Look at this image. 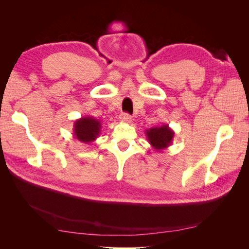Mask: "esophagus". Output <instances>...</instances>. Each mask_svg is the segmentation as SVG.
I'll use <instances>...</instances> for the list:
<instances>
[{"label":"esophagus","mask_w":249,"mask_h":249,"mask_svg":"<svg viewBox=\"0 0 249 249\" xmlns=\"http://www.w3.org/2000/svg\"><path fill=\"white\" fill-rule=\"evenodd\" d=\"M120 119H122V122L124 123H130L132 120V117L130 114H127V113H123V114L120 115Z\"/></svg>","instance_id":"1"}]
</instances>
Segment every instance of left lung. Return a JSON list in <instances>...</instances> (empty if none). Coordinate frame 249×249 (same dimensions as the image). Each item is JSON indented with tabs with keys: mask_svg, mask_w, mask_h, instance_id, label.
<instances>
[{
	"mask_svg": "<svg viewBox=\"0 0 249 249\" xmlns=\"http://www.w3.org/2000/svg\"><path fill=\"white\" fill-rule=\"evenodd\" d=\"M145 135L147 137V141L157 152L167 148L172 142L173 137H175V132H173L169 125L163 124L161 126L150 127L145 131Z\"/></svg>",
	"mask_w": 249,
	"mask_h": 249,
	"instance_id": "1",
	"label": "left lung"
}]
</instances>
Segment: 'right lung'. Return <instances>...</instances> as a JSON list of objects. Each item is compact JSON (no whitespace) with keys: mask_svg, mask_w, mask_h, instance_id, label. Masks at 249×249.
Wrapping results in <instances>:
<instances>
[{"mask_svg":"<svg viewBox=\"0 0 249 249\" xmlns=\"http://www.w3.org/2000/svg\"><path fill=\"white\" fill-rule=\"evenodd\" d=\"M101 129V120L95 119L92 116H84L74 122L73 136L79 141L88 144L100 136Z\"/></svg>","mask_w":249,"mask_h":249,"instance_id":"1","label":"right lung"}]
</instances>
